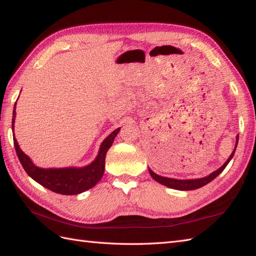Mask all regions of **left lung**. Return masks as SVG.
<instances>
[{"label":"left lung","mask_w":256,"mask_h":256,"mask_svg":"<svg viewBox=\"0 0 256 256\" xmlns=\"http://www.w3.org/2000/svg\"><path fill=\"white\" fill-rule=\"evenodd\" d=\"M238 136H236V148L233 150L232 154L230 155L229 158L224 162V165H222L219 170H216V172H214L212 174H210L209 176L204 177V178H199V179H186V180H182V179H175V178H167V177H162L157 175L152 170H148L150 176L153 177L154 180H156L157 182H160L162 184H164V186H167L170 188L172 189H177V190H194V189H198L200 187H204V184H209L210 182L214 180V179L220 175V172H224V168L226 167V165L229 164V162L232 160L233 155L236 153V145H238Z\"/></svg>","instance_id":"obj_1"}]
</instances>
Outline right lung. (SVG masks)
I'll use <instances>...</instances> for the list:
<instances>
[{
  "instance_id": "add662e5",
  "label": "right lung",
  "mask_w": 256,
  "mask_h": 256,
  "mask_svg": "<svg viewBox=\"0 0 256 256\" xmlns=\"http://www.w3.org/2000/svg\"><path fill=\"white\" fill-rule=\"evenodd\" d=\"M16 106V103H15ZM15 106L13 110V118H12V130L14 133V123H15ZM120 132V128L108 135L103 140L99 154L96 158L91 162L90 165L76 168V167H67V168H40L37 167L30 158L20 148V145L16 140L15 136L14 146L18 154V160L22 166L27 172V175L34 179L35 182L40 184L42 187L52 190L54 192L60 194H78L92 188L94 184L100 180L104 172L106 165V156L108 148L112 146L114 138Z\"/></svg>"
}]
</instances>
